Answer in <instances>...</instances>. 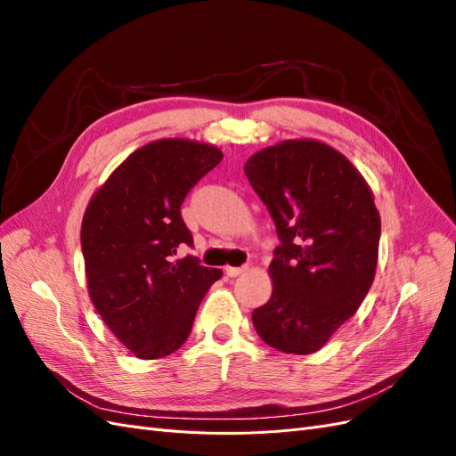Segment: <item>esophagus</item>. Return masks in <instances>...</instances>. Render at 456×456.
<instances>
[{
  "mask_svg": "<svg viewBox=\"0 0 456 456\" xmlns=\"http://www.w3.org/2000/svg\"><path fill=\"white\" fill-rule=\"evenodd\" d=\"M247 270H249V266H228L226 268V275H228V278H238V275L240 273H243V272H247Z\"/></svg>",
  "mask_w": 456,
  "mask_h": 456,
  "instance_id": "obj_1",
  "label": "esophagus"
}]
</instances>
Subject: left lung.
Instances as JSON below:
<instances>
[{"instance_id": "obj_1", "label": "left lung", "mask_w": 456, "mask_h": 456, "mask_svg": "<svg viewBox=\"0 0 456 456\" xmlns=\"http://www.w3.org/2000/svg\"><path fill=\"white\" fill-rule=\"evenodd\" d=\"M281 240L272 297L253 312L268 346L314 354L357 312L375 280L380 215L350 159L314 139L281 141L245 163Z\"/></svg>"}]
</instances>
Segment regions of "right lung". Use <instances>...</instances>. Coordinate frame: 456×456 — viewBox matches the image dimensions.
<instances>
[{
    "label": "right lung",
    "instance_id": "right-lung-1",
    "mask_svg": "<svg viewBox=\"0 0 456 456\" xmlns=\"http://www.w3.org/2000/svg\"><path fill=\"white\" fill-rule=\"evenodd\" d=\"M216 146L161 139L118 165L96 188L81 223V251L93 306L116 338L141 360H159L186 342L200 302L223 270L196 256L181 205L223 161Z\"/></svg>",
    "mask_w": 456,
    "mask_h": 456
}]
</instances>
